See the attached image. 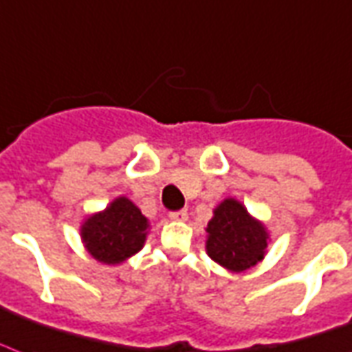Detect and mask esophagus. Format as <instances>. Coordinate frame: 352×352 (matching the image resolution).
<instances>
[{
  "label": "esophagus",
  "mask_w": 352,
  "mask_h": 352,
  "mask_svg": "<svg viewBox=\"0 0 352 352\" xmlns=\"http://www.w3.org/2000/svg\"><path fill=\"white\" fill-rule=\"evenodd\" d=\"M188 218V210H175V212H170V219H173V221H184V219Z\"/></svg>",
  "instance_id": "1"
}]
</instances>
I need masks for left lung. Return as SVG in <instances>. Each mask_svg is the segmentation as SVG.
<instances>
[{"mask_svg": "<svg viewBox=\"0 0 352 352\" xmlns=\"http://www.w3.org/2000/svg\"><path fill=\"white\" fill-rule=\"evenodd\" d=\"M206 251L212 260L230 272H243L264 258L267 234L264 225L234 199H225L206 227Z\"/></svg>", "mask_w": 352, "mask_h": 352, "instance_id": "obj_1", "label": "left lung"}]
</instances>
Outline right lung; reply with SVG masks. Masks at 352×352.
Listing matches in <instances>:
<instances>
[{
	"mask_svg": "<svg viewBox=\"0 0 352 352\" xmlns=\"http://www.w3.org/2000/svg\"><path fill=\"white\" fill-rule=\"evenodd\" d=\"M147 219L127 197H120L104 212L82 225V241L88 253L104 264H120L138 253L146 241Z\"/></svg>",
	"mask_w": 352,
	"mask_h": 352,
	"instance_id": "add662e5",
	"label": "right lung"
}]
</instances>
